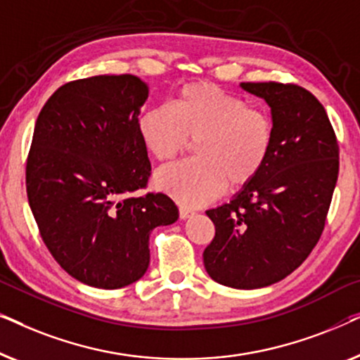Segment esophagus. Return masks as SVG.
Segmentation results:
<instances>
[{"mask_svg": "<svg viewBox=\"0 0 360 360\" xmlns=\"http://www.w3.org/2000/svg\"><path fill=\"white\" fill-rule=\"evenodd\" d=\"M195 214L193 210L190 208H185V206H180V219H188L191 216Z\"/></svg>", "mask_w": 360, "mask_h": 360, "instance_id": "esophagus-1", "label": "esophagus"}]
</instances>
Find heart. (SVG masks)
I'll return each instance as SVG.
<instances>
[{
    "instance_id": "obj_1",
    "label": "heart",
    "mask_w": 360,
    "mask_h": 360,
    "mask_svg": "<svg viewBox=\"0 0 360 360\" xmlns=\"http://www.w3.org/2000/svg\"><path fill=\"white\" fill-rule=\"evenodd\" d=\"M142 142L155 159L170 160L198 139V159L162 167L155 186L185 206H200L233 186L249 184L272 149L274 127L265 112L211 83L181 88L174 108L157 105L139 117Z\"/></svg>"
}]
</instances>
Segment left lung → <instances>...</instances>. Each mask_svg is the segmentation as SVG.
Segmentation results:
<instances>
[{
	"label": "left lung",
	"mask_w": 360,
	"mask_h": 360,
	"mask_svg": "<svg viewBox=\"0 0 360 360\" xmlns=\"http://www.w3.org/2000/svg\"><path fill=\"white\" fill-rule=\"evenodd\" d=\"M265 100L272 149L229 203L208 210L216 234L206 272L224 287H269L303 264L321 238L339 174V146L321 103L298 85L240 83Z\"/></svg>",
	"instance_id": "8db88e82"
}]
</instances>
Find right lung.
I'll use <instances>...</instances> for the list:
<instances>
[{
  "label": "right lung",
  "instance_id": "1",
  "mask_svg": "<svg viewBox=\"0 0 360 360\" xmlns=\"http://www.w3.org/2000/svg\"><path fill=\"white\" fill-rule=\"evenodd\" d=\"M149 86L134 75H98L58 88L39 112L26 165L29 206L53 259L90 287L139 280L149 236L179 219L164 193L131 196L150 176L139 134Z\"/></svg>",
  "mask_w": 360,
  "mask_h": 360
}]
</instances>
